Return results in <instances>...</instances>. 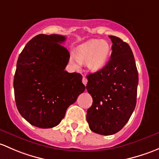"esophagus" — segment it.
<instances>
[{
	"label": "esophagus",
	"instance_id": "obj_1",
	"mask_svg": "<svg viewBox=\"0 0 159 159\" xmlns=\"http://www.w3.org/2000/svg\"><path fill=\"white\" fill-rule=\"evenodd\" d=\"M82 81H83V84H84L85 86H86V84H87V82H88L87 79H86V77H84V76H83V80H82Z\"/></svg>",
	"mask_w": 159,
	"mask_h": 159
}]
</instances>
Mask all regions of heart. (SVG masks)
Instances as JSON below:
<instances>
[{"mask_svg": "<svg viewBox=\"0 0 159 159\" xmlns=\"http://www.w3.org/2000/svg\"><path fill=\"white\" fill-rule=\"evenodd\" d=\"M110 54V46L105 40H92L80 45L75 54L70 57V63L75 68L79 63H85L89 71L98 72L106 64Z\"/></svg>", "mask_w": 159, "mask_h": 159, "instance_id": "1", "label": "heart"}]
</instances>
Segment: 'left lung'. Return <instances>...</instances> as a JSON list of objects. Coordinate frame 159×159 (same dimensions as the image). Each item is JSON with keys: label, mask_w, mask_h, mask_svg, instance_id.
Segmentation results:
<instances>
[{"label": "left lung", "mask_w": 159, "mask_h": 159, "mask_svg": "<svg viewBox=\"0 0 159 159\" xmlns=\"http://www.w3.org/2000/svg\"><path fill=\"white\" fill-rule=\"evenodd\" d=\"M111 57L99 71L88 75L86 88L93 98L86 114L89 129L103 135L116 133L124 127L136 105L139 74L129 44L109 36Z\"/></svg>", "instance_id": "1"}]
</instances>
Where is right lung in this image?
Returning <instances> with one entry per match:
<instances>
[{
  "instance_id": "1",
  "label": "right lung",
  "mask_w": 159,
  "mask_h": 159,
  "mask_svg": "<svg viewBox=\"0 0 159 159\" xmlns=\"http://www.w3.org/2000/svg\"><path fill=\"white\" fill-rule=\"evenodd\" d=\"M58 34H39L20 54L14 79V96L20 115L42 129L57 126L67 108L85 90L83 76L65 70L70 53Z\"/></svg>"
}]
</instances>
